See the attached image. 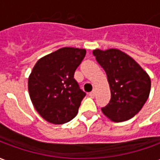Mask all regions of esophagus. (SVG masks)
<instances>
[{
  "label": "esophagus",
  "mask_w": 160,
  "mask_h": 160,
  "mask_svg": "<svg viewBox=\"0 0 160 160\" xmlns=\"http://www.w3.org/2000/svg\"><path fill=\"white\" fill-rule=\"evenodd\" d=\"M95 94H96V91L92 90V92H91L90 93H89V95H90V97L94 98V97H95Z\"/></svg>",
  "instance_id": "esophagus-1"
}]
</instances>
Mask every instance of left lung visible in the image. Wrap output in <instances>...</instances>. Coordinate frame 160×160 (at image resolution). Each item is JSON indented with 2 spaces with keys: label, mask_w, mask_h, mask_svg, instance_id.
Masks as SVG:
<instances>
[{
  "label": "left lung",
  "mask_w": 160,
  "mask_h": 160,
  "mask_svg": "<svg viewBox=\"0 0 160 160\" xmlns=\"http://www.w3.org/2000/svg\"><path fill=\"white\" fill-rule=\"evenodd\" d=\"M96 60L105 71L111 89V100L102 112L116 122L130 119L148 100L150 77L132 57L117 49L93 50Z\"/></svg>",
  "instance_id": "8db88e82"
}]
</instances>
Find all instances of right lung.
I'll use <instances>...</instances> for the list:
<instances>
[{
    "label": "right lung",
    "mask_w": 160,
    "mask_h": 160,
    "mask_svg": "<svg viewBox=\"0 0 160 160\" xmlns=\"http://www.w3.org/2000/svg\"><path fill=\"white\" fill-rule=\"evenodd\" d=\"M86 49L65 47L39 59L28 79L30 98L47 122L66 123L75 118L86 92L73 78Z\"/></svg>",
    "instance_id": "right-lung-1"
}]
</instances>
